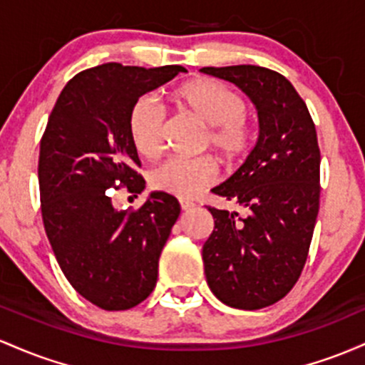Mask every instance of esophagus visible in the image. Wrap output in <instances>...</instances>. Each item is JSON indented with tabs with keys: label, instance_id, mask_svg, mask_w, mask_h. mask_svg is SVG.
I'll use <instances>...</instances> for the list:
<instances>
[{
	"label": "esophagus",
	"instance_id": "esophagus-1",
	"mask_svg": "<svg viewBox=\"0 0 365 365\" xmlns=\"http://www.w3.org/2000/svg\"><path fill=\"white\" fill-rule=\"evenodd\" d=\"M179 205H181L182 210H190V208L195 207V203L191 202V200H186V198H181L179 200Z\"/></svg>",
	"mask_w": 365,
	"mask_h": 365
}]
</instances>
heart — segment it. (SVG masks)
<instances>
[{
	"mask_svg": "<svg viewBox=\"0 0 365 365\" xmlns=\"http://www.w3.org/2000/svg\"><path fill=\"white\" fill-rule=\"evenodd\" d=\"M175 103L207 124L203 146H212L226 165H235L248 155L255 143V122L245 112L243 96L214 79H196L174 94ZM165 110L151 94H143L129 110L128 129L139 155L155 158L163 148ZM219 175V165L210 155L170 158L150 172L153 190L179 198H191L210 186Z\"/></svg>",
	"mask_w": 365,
	"mask_h": 365,
	"instance_id": "obj_1",
	"label": "heart"
}]
</instances>
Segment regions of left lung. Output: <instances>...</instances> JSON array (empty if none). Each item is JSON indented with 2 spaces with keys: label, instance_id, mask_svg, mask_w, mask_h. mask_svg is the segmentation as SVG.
Wrapping results in <instances>:
<instances>
[{
  "label": "left lung",
  "instance_id": "8db88e82",
  "mask_svg": "<svg viewBox=\"0 0 365 365\" xmlns=\"http://www.w3.org/2000/svg\"><path fill=\"white\" fill-rule=\"evenodd\" d=\"M240 86L259 110L260 136L247 162L212 193L243 214L208 207L214 231L203 245L212 293L235 309L274 305L305 267L321 198V150L309 108L293 84L257 65L203 67Z\"/></svg>",
  "mask_w": 365,
  "mask_h": 365
}]
</instances>
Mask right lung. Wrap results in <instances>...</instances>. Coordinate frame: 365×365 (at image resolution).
Returning <instances> with one entry per match:
<instances>
[{
	"mask_svg": "<svg viewBox=\"0 0 365 365\" xmlns=\"http://www.w3.org/2000/svg\"><path fill=\"white\" fill-rule=\"evenodd\" d=\"M184 71L105 63L79 72L60 93L41 138L44 231L72 288L103 310L133 309L157 284L179 202L158 191L139 208L115 210L110 196L122 187L136 196L145 187L128 129L130 106Z\"/></svg>",
	"mask_w": 365,
	"mask_h": 365,
	"instance_id": "add662e5",
	"label": "right lung"
}]
</instances>
